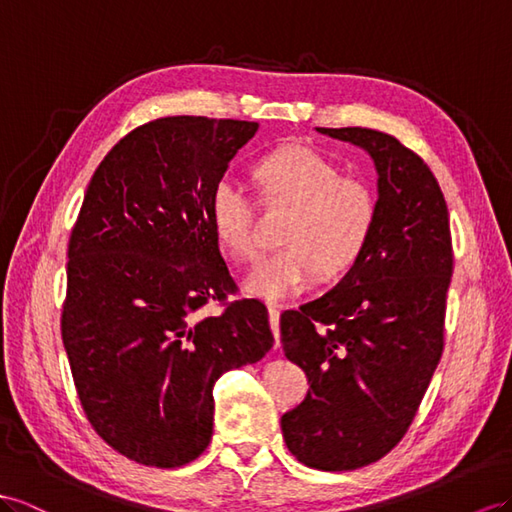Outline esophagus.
Masks as SVG:
<instances>
[{
	"mask_svg": "<svg viewBox=\"0 0 512 512\" xmlns=\"http://www.w3.org/2000/svg\"><path fill=\"white\" fill-rule=\"evenodd\" d=\"M268 318H270V326H272V333H274V339H277V344H281V331H279V318H281V307L277 305H270L268 307Z\"/></svg>",
	"mask_w": 512,
	"mask_h": 512,
	"instance_id": "1",
	"label": "esophagus"
}]
</instances>
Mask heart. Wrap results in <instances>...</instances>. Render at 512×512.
<instances>
[{"label": "heart", "mask_w": 512, "mask_h": 512, "mask_svg": "<svg viewBox=\"0 0 512 512\" xmlns=\"http://www.w3.org/2000/svg\"><path fill=\"white\" fill-rule=\"evenodd\" d=\"M253 175L264 201L290 205L283 225V246L266 255L248 274V294L264 300L292 298L318 279L346 272L368 246L376 199L372 190L303 144H287L261 155ZM207 220L218 244L238 259L257 253L255 212L240 181L222 175L207 196Z\"/></svg>", "instance_id": "heart-1"}]
</instances>
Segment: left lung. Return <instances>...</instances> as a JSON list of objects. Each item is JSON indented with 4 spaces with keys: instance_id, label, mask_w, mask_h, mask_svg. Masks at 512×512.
Instances as JSON below:
<instances>
[{
    "instance_id": "left-lung-1",
    "label": "left lung",
    "mask_w": 512,
    "mask_h": 512,
    "mask_svg": "<svg viewBox=\"0 0 512 512\" xmlns=\"http://www.w3.org/2000/svg\"><path fill=\"white\" fill-rule=\"evenodd\" d=\"M316 129L370 153L376 222L331 292L283 311L285 357L309 391L281 430L300 463L346 471L383 458L409 430L443 352L454 255L448 205L422 157L376 129Z\"/></svg>"
}]
</instances>
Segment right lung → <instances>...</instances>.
<instances>
[{
	"mask_svg": "<svg viewBox=\"0 0 512 512\" xmlns=\"http://www.w3.org/2000/svg\"><path fill=\"white\" fill-rule=\"evenodd\" d=\"M257 123L166 116L129 131L88 183L69 240L62 342L90 426L147 467L212 439L218 378L272 348L268 309L238 292L207 196ZM218 299L223 311L201 317Z\"/></svg>",
	"mask_w": 512,
	"mask_h": 512,
	"instance_id": "obj_1",
	"label": "right lung"
}]
</instances>
